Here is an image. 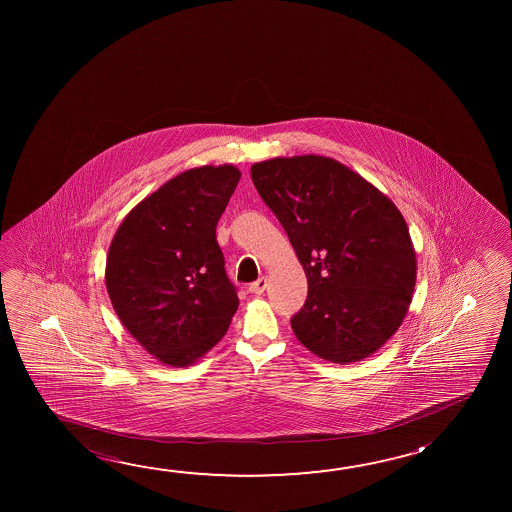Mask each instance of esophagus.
<instances>
[{
    "instance_id": "esophagus-1",
    "label": "esophagus",
    "mask_w": 512,
    "mask_h": 512,
    "mask_svg": "<svg viewBox=\"0 0 512 512\" xmlns=\"http://www.w3.org/2000/svg\"><path fill=\"white\" fill-rule=\"evenodd\" d=\"M266 285H268V280L262 277L259 278L257 282H253V284H250V287H248V291H250V293L252 294H257V296H260V294L266 291Z\"/></svg>"
}]
</instances>
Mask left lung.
<instances>
[{
	"label": "left lung",
	"mask_w": 512,
	"mask_h": 512,
	"mask_svg": "<svg viewBox=\"0 0 512 512\" xmlns=\"http://www.w3.org/2000/svg\"><path fill=\"white\" fill-rule=\"evenodd\" d=\"M307 275L294 336L325 361L377 352L402 325L416 284V253L400 210L341 162L319 155L252 166Z\"/></svg>",
	"instance_id": "8db88e82"
}]
</instances>
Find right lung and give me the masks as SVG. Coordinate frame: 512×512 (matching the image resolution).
<instances>
[{
	"mask_svg": "<svg viewBox=\"0 0 512 512\" xmlns=\"http://www.w3.org/2000/svg\"><path fill=\"white\" fill-rule=\"evenodd\" d=\"M241 178L203 166L171 178L119 225L105 282L121 323L169 366H189L227 334L239 307L216 227Z\"/></svg>",
	"mask_w": 512,
	"mask_h": 512,
	"instance_id": "obj_1",
	"label": "right lung"
}]
</instances>
